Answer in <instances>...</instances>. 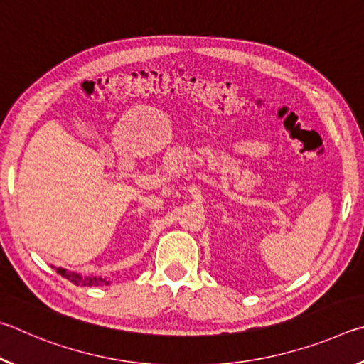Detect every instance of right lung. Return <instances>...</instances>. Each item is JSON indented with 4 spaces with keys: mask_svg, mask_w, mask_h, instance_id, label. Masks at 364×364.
Segmentation results:
<instances>
[{
    "mask_svg": "<svg viewBox=\"0 0 364 364\" xmlns=\"http://www.w3.org/2000/svg\"><path fill=\"white\" fill-rule=\"evenodd\" d=\"M53 269L63 278H67L70 283H73L76 286H89V288H92V286H107L112 283L107 277H82V275H80V273L60 269V267L57 269V267H54V265H53Z\"/></svg>",
    "mask_w": 364,
    "mask_h": 364,
    "instance_id": "1",
    "label": "right lung"
}]
</instances>
